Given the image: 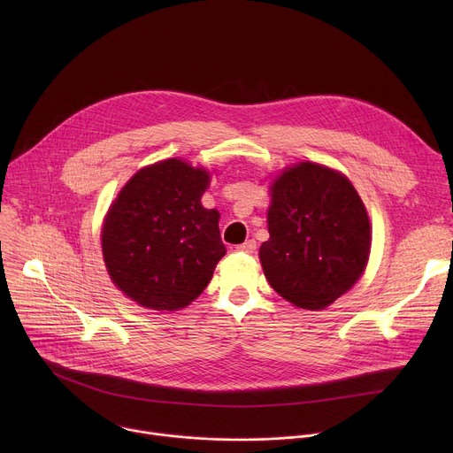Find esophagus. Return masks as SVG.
I'll list each match as a JSON object with an SVG mask.
<instances>
[{"label":"esophagus","instance_id":"obj_1","mask_svg":"<svg viewBox=\"0 0 453 453\" xmlns=\"http://www.w3.org/2000/svg\"><path fill=\"white\" fill-rule=\"evenodd\" d=\"M234 250H238V252H247V254H250V252H254V250H256V242H254V240H247V242H243V243L236 245V247H234Z\"/></svg>","mask_w":453,"mask_h":453}]
</instances>
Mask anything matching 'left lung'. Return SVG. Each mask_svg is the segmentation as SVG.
I'll return each instance as SVG.
<instances>
[{
	"label": "left lung",
	"mask_w": 453,
	"mask_h": 453,
	"mask_svg": "<svg viewBox=\"0 0 453 453\" xmlns=\"http://www.w3.org/2000/svg\"><path fill=\"white\" fill-rule=\"evenodd\" d=\"M267 220L260 260L271 287L292 304L326 308L362 276L371 227L342 173L315 163L288 168L273 184Z\"/></svg>",
	"instance_id": "8db88e82"
}]
</instances>
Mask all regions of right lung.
I'll return each mask as SVG.
<instances>
[{
	"label": "right lung",
	"mask_w": 453,
	"mask_h": 453,
	"mask_svg": "<svg viewBox=\"0 0 453 453\" xmlns=\"http://www.w3.org/2000/svg\"><path fill=\"white\" fill-rule=\"evenodd\" d=\"M210 173L180 159L140 170L111 206L104 260L114 285L152 310H179L199 297L226 247L219 211L201 204Z\"/></svg>",
	"instance_id": "right-lung-1"
}]
</instances>
